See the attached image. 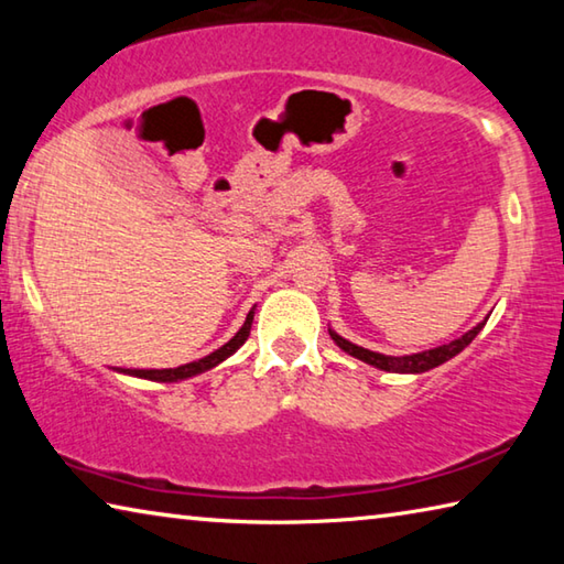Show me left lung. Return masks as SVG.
<instances>
[{"mask_svg": "<svg viewBox=\"0 0 564 564\" xmlns=\"http://www.w3.org/2000/svg\"><path fill=\"white\" fill-rule=\"evenodd\" d=\"M485 323H488V318H485L482 323H477L473 330L463 333L460 338H455L451 343H445V346H437V348H431V350L413 352V356H383V352H376V350L356 346V343H350L343 336H338V333L333 328H328V333H330L333 343H336L340 350H346L348 356L358 358L362 362H368V366H373L378 370H388V373H413V376H417V373H425V370H433L437 366H443V362L455 358L457 352H463L475 340L477 333L482 330Z\"/></svg>", "mask_w": 564, "mask_h": 564, "instance_id": "8db88e82", "label": "left lung"}]
</instances>
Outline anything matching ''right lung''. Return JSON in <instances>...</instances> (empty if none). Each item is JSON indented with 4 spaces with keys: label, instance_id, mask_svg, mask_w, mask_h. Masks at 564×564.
Masks as SVG:
<instances>
[{
    "label": "right lung",
    "instance_id": "right-lung-1",
    "mask_svg": "<svg viewBox=\"0 0 564 564\" xmlns=\"http://www.w3.org/2000/svg\"><path fill=\"white\" fill-rule=\"evenodd\" d=\"M253 313L256 308L248 311V316L243 321V326L238 328L236 336L224 343L221 348L208 352L206 358H198L194 362H186V366H178V368H161V370H139V368H117L119 373L123 376H133V378H144V380H156V383H178V380H186V378H194V376H202L206 370L216 368L218 362H224L226 358H231L234 352L243 346L248 340V333H251V323H253Z\"/></svg>",
    "mask_w": 564,
    "mask_h": 564
}]
</instances>
